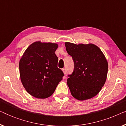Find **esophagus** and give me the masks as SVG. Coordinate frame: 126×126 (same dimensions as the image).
<instances>
[{"label":"esophagus","instance_id":"obj_1","mask_svg":"<svg viewBox=\"0 0 126 126\" xmlns=\"http://www.w3.org/2000/svg\"><path fill=\"white\" fill-rule=\"evenodd\" d=\"M63 74H64L65 75H66V69H63Z\"/></svg>","mask_w":126,"mask_h":126}]
</instances>
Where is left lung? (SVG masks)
Segmentation results:
<instances>
[{
	"instance_id": "left-lung-1",
	"label": "left lung",
	"mask_w": 126,
	"mask_h": 126,
	"mask_svg": "<svg viewBox=\"0 0 126 126\" xmlns=\"http://www.w3.org/2000/svg\"><path fill=\"white\" fill-rule=\"evenodd\" d=\"M67 52L72 57L75 67L67 84L72 96L83 101L99 94L106 82L108 62L100 49L93 44L65 42Z\"/></svg>"
}]
</instances>
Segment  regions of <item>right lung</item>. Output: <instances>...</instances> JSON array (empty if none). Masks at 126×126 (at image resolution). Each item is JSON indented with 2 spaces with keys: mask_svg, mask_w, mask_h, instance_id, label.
Returning a JSON list of instances; mask_svg holds the SVG:
<instances>
[{
  "mask_svg": "<svg viewBox=\"0 0 126 126\" xmlns=\"http://www.w3.org/2000/svg\"><path fill=\"white\" fill-rule=\"evenodd\" d=\"M57 44L36 41L30 45L20 59V80L26 91L38 99L51 96L63 73L58 68L55 51Z\"/></svg>",
  "mask_w": 126,
  "mask_h": 126,
  "instance_id": "right-lung-1",
  "label": "right lung"
}]
</instances>
